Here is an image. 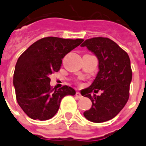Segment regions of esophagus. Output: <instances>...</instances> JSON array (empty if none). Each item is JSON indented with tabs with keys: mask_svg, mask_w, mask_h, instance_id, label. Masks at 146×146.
Instances as JSON below:
<instances>
[{
	"mask_svg": "<svg viewBox=\"0 0 146 146\" xmlns=\"http://www.w3.org/2000/svg\"><path fill=\"white\" fill-rule=\"evenodd\" d=\"M75 96H77V98H79V99H81L82 97H83V96H82V95H81V94H80L79 92H77L75 93Z\"/></svg>",
	"mask_w": 146,
	"mask_h": 146,
	"instance_id": "obj_1",
	"label": "esophagus"
}]
</instances>
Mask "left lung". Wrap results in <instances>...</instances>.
<instances>
[{
	"label": "left lung",
	"instance_id": "8db88e82",
	"mask_svg": "<svg viewBox=\"0 0 146 146\" xmlns=\"http://www.w3.org/2000/svg\"><path fill=\"white\" fill-rule=\"evenodd\" d=\"M81 46L93 52L99 60V72L92 85L84 89L86 97L92 103V108L84 112L88 121L101 123L109 121L121 112L129 97L132 69L128 54L108 38L85 40ZM102 91L100 96L90 95Z\"/></svg>",
	"mask_w": 146,
	"mask_h": 146
}]
</instances>
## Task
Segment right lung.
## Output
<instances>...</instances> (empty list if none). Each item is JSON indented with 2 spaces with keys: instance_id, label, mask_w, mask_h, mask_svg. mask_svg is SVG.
I'll list each match as a JSON object with an SVG mask.
<instances>
[{
  "instance_id": "1",
  "label": "right lung",
  "mask_w": 146,
  "mask_h": 146,
  "mask_svg": "<svg viewBox=\"0 0 146 146\" xmlns=\"http://www.w3.org/2000/svg\"><path fill=\"white\" fill-rule=\"evenodd\" d=\"M84 39L46 37L33 43L18 58L13 74L17 101L27 116L46 121L56 114L61 100L74 96V89L52 88L50 75L60 69L62 59Z\"/></svg>"
}]
</instances>
